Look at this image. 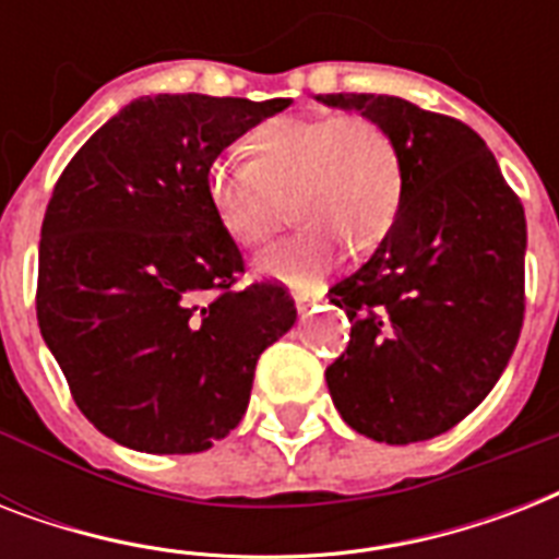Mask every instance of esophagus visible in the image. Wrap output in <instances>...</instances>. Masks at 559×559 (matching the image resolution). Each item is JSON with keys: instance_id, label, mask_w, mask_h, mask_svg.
Returning a JSON list of instances; mask_svg holds the SVG:
<instances>
[{"instance_id": "obj_1", "label": "esophagus", "mask_w": 559, "mask_h": 559, "mask_svg": "<svg viewBox=\"0 0 559 559\" xmlns=\"http://www.w3.org/2000/svg\"><path fill=\"white\" fill-rule=\"evenodd\" d=\"M293 301H296V310H298V313H307V310H310V305H313L316 298H310V296H307V293H301V289H296V293H293Z\"/></svg>"}]
</instances>
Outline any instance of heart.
<instances>
[{
	"label": "heart",
	"instance_id": "heart-1",
	"mask_svg": "<svg viewBox=\"0 0 559 559\" xmlns=\"http://www.w3.org/2000/svg\"><path fill=\"white\" fill-rule=\"evenodd\" d=\"M249 159H217L205 174L211 211L231 240L261 249L287 219L307 223L261 258V272L313 284L340 252L380 246L397 223L403 159L394 135L368 116H281L246 135Z\"/></svg>",
	"mask_w": 559,
	"mask_h": 559
}]
</instances>
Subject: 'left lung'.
<instances>
[{
    "label": "left lung",
    "mask_w": 559,
    "mask_h": 559,
    "mask_svg": "<svg viewBox=\"0 0 559 559\" xmlns=\"http://www.w3.org/2000/svg\"><path fill=\"white\" fill-rule=\"evenodd\" d=\"M377 118L400 147L403 202L389 237L331 301L350 340L328 366L345 424L385 443L426 441L490 394L525 319V211L485 139L394 95H319Z\"/></svg>",
    "instance_id": "obj_1"
}]
</instances>
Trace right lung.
<instances>
[{
	"label": "right lung",
	"mask_w": 559,
	"mask_h": 559,
	"mask_svg": "<svg viewBox=\"0 0 559 559\" xmlns=\"http://www.w3.org/2000/svg\"><path fill=\"white\" fill-rule=\"evenodd\" d=\"M289 104L139 98L57 179L39 235V333L86 420L130 450L223 441L261 354L296 322L281 281L237 289L243 254L205 193L211 162Z\"/></svg>",
	"instance_id": "obj_1"
}]
</instances>
